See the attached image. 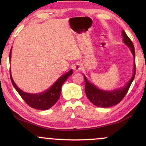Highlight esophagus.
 <instances>
[{
    "label": "esophagus",
    "mask_w": 146,
    "mask_h": 146,
    "mask_svg": "<svg viewBox=\"0 0 146 146\" xmlns=\"http://www.w3.org/2000/svg\"><path fill=\"white\" fill-rule=\"evenodd\" d=\"M82 65H81V64H76L74 65L73 66V70H74L75 73H78V72H80L82 70Z\"/></svg>",
    "instance_id": "obj_1"
}]
</instances>
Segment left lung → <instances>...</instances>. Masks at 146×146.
I'll use <instances>...</instances> for the list:
<instances>
[{
	"label": "left lung",
	"mask_w": 146,
	"mask_h": 146,
	"mask_svg": "<svg viewBox=\"0 0 146 146\" xmlns=\"http://www.w3.org/2000/svg\"><path fill=\"white\" fill-rule=\"evenodd\" d=\"M123 36V43L128 46L129 49L131 51L132 56L134 58L133 64V71H132V77L129 81L123 86L120 87L119 88L114 90H102L97 87L95 84L88 82V79L84 75V78L85 81V93L88 98L92 103L98 107L102 108H108V107L113 106L117 104L121 101V100L124 98L125 94L130 88V85L133 82L135 76V51L134 45L132 41L127 36V34L123 30L121 32Z\"/></svg>",
	"instance_id": "8db88e82"
}]
</instances>
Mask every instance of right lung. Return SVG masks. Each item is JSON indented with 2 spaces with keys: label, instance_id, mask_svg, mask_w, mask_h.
I'll return each mask as SVG.
<instances>
[{
  "label": "right lung",
  "instance_id": "1",
  "mask_svg": "<svg viewBox=\"0 0 146 146\" xmlns=\"http://www.w3.org/2000/svg\"><path fill=\"white\" fill-rule=\"evenodd\" d=\"M11 48L9 53V60H11ZM72 74H73V70L71 69L67 73L60 77L48 89L38 93H26L20 89L13 80L11 71H10V78L15 89L29 106L38 110H47L53 106L60 98L63 84Z\"/></svg>",
  "mask_w": 146,
  "mask_h": 146
}]
</instances>
